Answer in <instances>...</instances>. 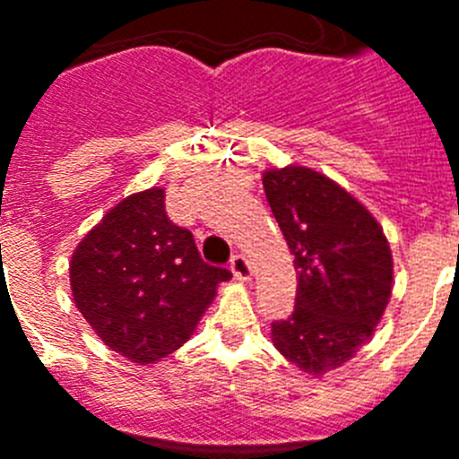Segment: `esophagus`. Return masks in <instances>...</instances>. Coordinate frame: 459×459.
Returning a JSON list of instances; mask_svg holds the SVG:
<instances>
[{
  "label": "esophagus",
  "instance_id": "obj_1",
  "mask_svg": "<svg viewBox=\"0 0 459 459\" xmlns=\"http://www.w3.org/2000/svg\"><path fill=\"white\" fill-rule=\"evenodd\" d=\"M230 269L238 280H250V275H253V266H250L246 255H234L232 262H230Z\"/></svg>",
  "mask_w": 459,
  "mask_h": 459
}]
</instances>
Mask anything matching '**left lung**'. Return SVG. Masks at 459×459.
Listing matches in <instances>:
<instances>
[{
	"mask_svg": "<svg viewBox=\"0 0 459 459\" xmlns=\"http://www.w3.org/2000/svg\"><path fill=\"white\" fill-rule=\"evenodd\" d=\"M262 184L299 275L294 312L271 324V340L319 377L375 333L393 290L391 248L370 211L324 174L290 165L266 169Z\"/></svg>",
	"mask_w": 459,
	"mask_h": 459,
	"instance_id": "8db88e82",
	"label": "left lung"
}]
</instances>
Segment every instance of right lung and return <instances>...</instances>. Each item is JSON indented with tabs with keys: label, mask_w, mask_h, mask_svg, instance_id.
<instances>
[{
	"label": "right lung",
	"mask_w": 459,
	"mask_h": 459,
	"mask_svg": "<svg viewBox=\"0 0 459 459\" xmlns=\"http://www.w3.org/2000/svg\"><path fill=\"white\" fill-rule=\"evenodd\" d=\"M232 273L202 259L174 225L165 190L128 195L71 257L73 301L109 350L149 366L188 342L221 282Z\"/></svg>",
	"instance_id": "obj_1"
}]
</instances>
